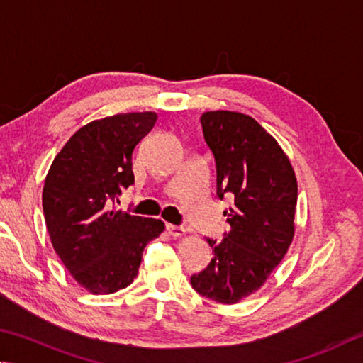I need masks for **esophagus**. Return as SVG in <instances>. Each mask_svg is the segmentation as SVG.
Returning <instances> with one entry per match:
<instances>
[{
    "mask_svg": "<svg viewBox=\"0 0 363 363\" xmlns=\"http://www.w3.org/2000/svg\"><path fill=\"white\" fill-rule=\"evenodd\" d=\"M167 231L172 238H182L185 234V228L177 225H167Z\"/></svg>",
    "mask_w": 363,
    "mask_h": 363,
    "instance_id": "1",
    "label": "esophagus"
}]
</instances>
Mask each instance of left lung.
<instances>
[{"mask_svg":"<svg viewBox=\"0 0 363 363\" xmlns=\"http://www.w3.org/2000/svg\"><path fill=\"white\" fill-rule=\"evenodd\" d=\"M204 140L215 157L217 196H234L225 212L230 233L207 239L213 258L191 276L199 295L234 304L252 295L282 262L295 233L298 185L281 146L255 119L236 111L201 116Z\"/></svg>","mask_w":363,"mask_h":363,"instance_id":"left-lung-1","label":"left lung"}]
</instances>
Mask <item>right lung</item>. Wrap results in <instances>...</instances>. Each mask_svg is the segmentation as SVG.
Segmentation results:
<instances>
[{
  "label": "right lung",
  "mask_w": 363,
  "mask_h": 363,
  "mask_svg": "<svg viewBox=\"0 0 363 363\" xmlns=\"http://www.w3.org/2000/svg\"><path fill=\"white\" fill-rule=\"evenodd\" d=\"M157 119L152 111L92 121L55 156L43 189V212L57 255L92 294L125 289L142 253L164 231L161 220L116 211L133 185L132 152Z\"/></svg>",
  "instance_id": "1"
}]
</instances>
